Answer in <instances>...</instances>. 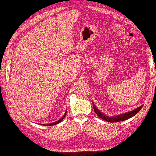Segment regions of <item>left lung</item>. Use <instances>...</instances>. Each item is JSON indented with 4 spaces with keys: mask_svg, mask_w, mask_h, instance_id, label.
Here are the masks:
<instances>
[{
    "mask_svg": "<svg viewBox=\"0 0 156 156\" xmlns=\"http://www.w3.org/2000/svg\"><path fill=\"white\" fill-rule=\"evenodd\" d=\"M93 104V108L95 112V113L97 114V116H99L101 119H102L104 120L105 121H108L109 122H120V121H125V120H127L130 118H132L133 116H135L136 114H137L139 111H140L142 108H143V105H141L140 107H138V108L135 109V110H133L132 111L128 112H126L125 114H119V115H117L115 116H105V114H102L101 112L98 110L96 106L94 105V104L92 103Z\"/></svg>",
    "mask_w": 156,
    "mask_h": 156,
    "instance_id": "obj_1",
    "label": "left lung"
}]
</instances>
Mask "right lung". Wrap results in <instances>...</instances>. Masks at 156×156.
Segmentation results:
<instances>
[{
  "instance_id": "1",
  "label": "right lung",
  "mask_w": 156,
  "mask_h": 156,
  "mask_svg": "<svg viewBox=\"0 0 156 156\" xmlns=\"http://www.w3.org/2000/svg\"><path fill=\"white\" fill-rule=\"evenodd\" d=\"M66 112H65V114H64V116H63L61 119H60L59 120H58V121H56V122H53V123H49V124H43V125H45V126H51V125H57V124H58V123H59L60 122H62V120L64 119V117L66 116ZM41 125H42V124H41Z\"/></svg>"
}]
</instances>
